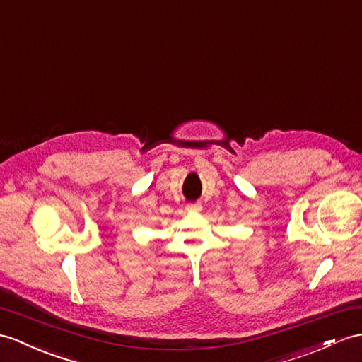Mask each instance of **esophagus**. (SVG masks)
I'll return each mask as SVG.
<instances>
[{
  "instance_id": "1",
  "label": "esophagus",
  "mask_w": 362,
  "mask_h": 362,
  "mask_svg": "<svg viewBox=\"0 0 362 362\" xmlns=\"http://www.w3.org/2000/svg\"><path fill=\"white\" fill-rule=\"evenodd\" d=\"M201 209H202L201 204H189L187 206L189 214H198V211H201Z\"/></svg>"
}]
</instances>
